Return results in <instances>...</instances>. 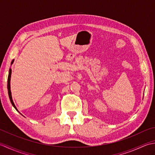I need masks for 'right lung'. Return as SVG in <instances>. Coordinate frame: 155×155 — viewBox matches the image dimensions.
Returning a JSON list of instances; mask_svg holds the SVG:
<instances>
[{
  "label": "right lung",
  "mask_w": 155,
  "mask_h": 155,
  "mask_svg": "<svg viewBox=\"0 0 155 155\" xmlns=\"http://www.w3.org/2000/svg\"><path fill=\"white\" fill-rule=\"evenodd\" d=\"M13 62H14V60H12V62H11V64L13 63ZM11 72H12V70L11 68L9 69V73H8V84H7V88H8V96H9V98H10V101L11 102V104H12V106L15 107V109L18 111L17 108L15 107V105L14 104V102L12 101V95H11Z\"/></svg>",
  "instance_id": "obj_1"
}]
</instances>
